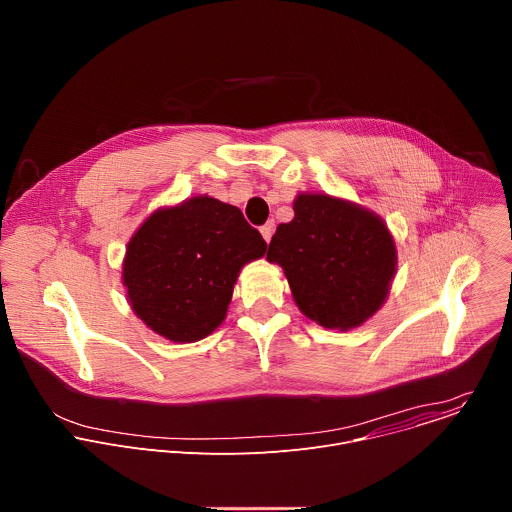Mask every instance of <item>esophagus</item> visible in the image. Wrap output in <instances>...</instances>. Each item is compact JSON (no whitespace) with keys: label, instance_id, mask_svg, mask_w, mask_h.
Returning a JSON list of instances; mask_svg holds the SVG:
<instances>
[{"label":"esophagus","instance_id":"obj_1","mask_svg":"<svg viewBox=\"0 0 512 512\" xmlns=\"http://www.w3.org/2000/svg\"><path fill=\"white\" fill-rule=\"evenodd\" d=\"M259 231H261L263 239L269 243V241H271V235H273V231H275V223H273V221H267Z\"/></svg>","mask_w":512,"mask_h":512}]
</instances>
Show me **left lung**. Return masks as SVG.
<instances>
[{"instance_id": "left-lung-1", "label": "left lung", "mask_w": 512, "mask_h": 512, "mask_svg": "<svg viewBox=\"0 0 512 512\" xmlns=\"http://www.w3.org/2000/svg\"><path fill=\"white\" fill-rule=\"evenodd\" d=\"M267 261L277 263L300 312L330 330H352L385 304L397 247L383 218L356 202L302 192L281 223Z\"/></svg>"}]
</instances>
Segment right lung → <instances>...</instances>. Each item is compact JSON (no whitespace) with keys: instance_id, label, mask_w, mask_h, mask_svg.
<instances>
[{"instance_id":"obj_1","label":"right lung","mask_w":512,"mask_h":512,"mask_svg":"<svg viewBox=\"0 0 512 512\" xmlns=\"http://www.w3.org/2000/svg\"><path fill=\"white\" fill-rule=\"evenodd\" d=\"M265 251L259 231L233 204L200 194L162 206L127 243V302L156 334L196 342L223 324L241 269Z\"/></svg>"}]
</instances>
